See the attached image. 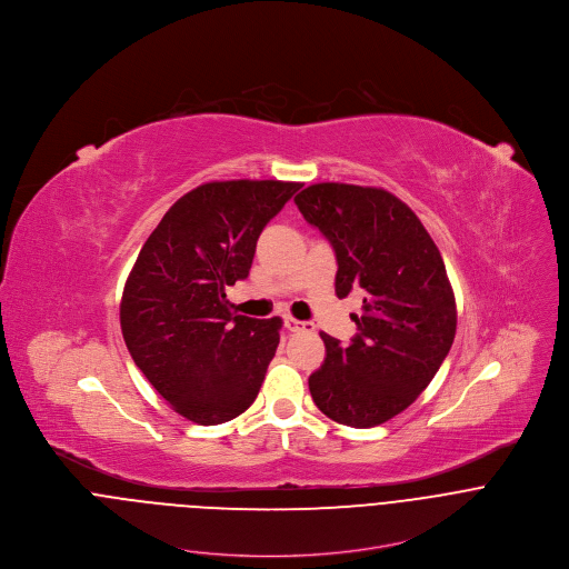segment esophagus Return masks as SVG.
Instances as JSON below:
<instances>
[{
	"instance_id": "esophagus-1",
	"label": "esophagus",
	"mask_w": 569,
	"mask_h": 569,
	"mask_svg": "<svg viewBox=\"0 0 569 569\" xmlns=\"http://www.w3.org/2000/svg\"><path fill=\"white\" fill-rule=\"evenodd\" d=\"M284 325L287 328L291 330V332H313L316 330V325H311V322H300V320H296V318H291V316H287L284 318Z\"/></svg>"
}]
</instances>
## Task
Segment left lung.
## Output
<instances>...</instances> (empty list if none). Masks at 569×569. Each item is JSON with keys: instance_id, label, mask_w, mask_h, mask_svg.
<instances>
[{"instance_id": "left-lung-1", "label": "left lung", "mask_w": 569, "mask_h": 569, "mask_svg": "<svg viewBox=\"0 0 569 569\" xmlns=\"http://www.w3.org/2000/svg\"><path fill=\"white\" fill-rule=\"evenodd\" d=\"M335 249V293L361 289L363 316L348 346L322 332L325 363L309 390L339 425L377 427L429 386L456 337V298L420 219L383 188L313 183L296 197Z\"/></svg>"}]
</instances>
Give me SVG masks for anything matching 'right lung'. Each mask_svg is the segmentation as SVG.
Returning <instances> with one entry per match:
<instances>
[{
  "mask_svg": "<svg viewBox=\"0 0 569 569\" xmlns=\"http://www.w3.org/2000/svg\"><path fill=\"white\" fill-rule=\"evenodd\" d=\"M300 188L278 179L197 186L170 206L127 278L124 343L192 422H228L258 397L282 320L234 316L226 287L249 276L260 232Z\"/></svg>",
  "mask_w": 569,
  "mask_h": 569,
  "instance_id": "obj_1",
  "label": "right lung"
}]
</instances>
